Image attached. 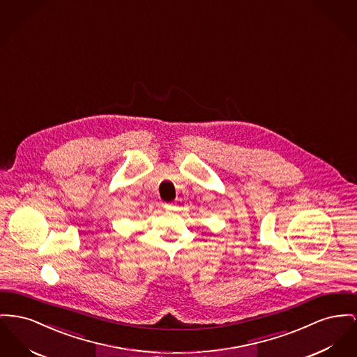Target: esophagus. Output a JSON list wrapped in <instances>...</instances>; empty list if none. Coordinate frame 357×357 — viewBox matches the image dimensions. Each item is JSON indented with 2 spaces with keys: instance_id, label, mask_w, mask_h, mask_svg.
I'll list each match as a JSON object with an SVG mask.
<instances>
[{
  "instance_id": "esophagus-1",
  "label": "esophagus",
  "mask_w": 357,
  "mask_h": 357,
  "mask_svg": "<svg viewBox=\"0 0 357 357\" xmlns=\"http://www.w3.org/2000/svg\"><path fill=\"white\" fill-rule=\"evenodd\" d=\"M165 209L167 210V211H172V210L175 209V206L172 204H165Z\"/></svg>"
}]
</instances>
